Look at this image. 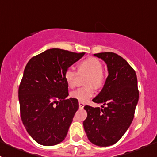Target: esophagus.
Segmentation results:
<instances>
[{
  "label": "esophagus",
  "mask_w": 157,
  "mask_h": 157,
  "mask_svg": "<svg viewBox=\"0 0 157 157\" xmlns=\"http://www.w3.org/2000/svg\"><path fill=\"white\" fill-rule=\"evenodd\" d=\"M79 107H80V109H83L84 107V103L81 102H79Z\"/></svg>",
  "instance_id": "esophagus-1"
}]
</instances>
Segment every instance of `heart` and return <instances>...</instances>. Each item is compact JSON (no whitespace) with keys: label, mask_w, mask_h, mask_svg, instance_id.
Instances as JSON below:
<instances>
[{"label":"heart","mask_w":157,"mask_h":157,"mask_svg":"<svg viewBox=\"0 0 157 157\" xmlns=\"http://www.w3.org/2000/svg\"><path fill=\"white\" fill-rule=\"evenodd\" d=\"M102 62L96 58H89L83 61L79 64V72L88 71L90 74L86 77L85 83L88 86L77 88L71 93V96L77 99L79 102H86L94 95V89L90 84H93L96 87L102 85L105 79L102 71ZM77 73L72 67H68L64 72V79L69 87H74L77 81Z\"/></svg>","instance_id":"b5f03b06"}]
</instances>
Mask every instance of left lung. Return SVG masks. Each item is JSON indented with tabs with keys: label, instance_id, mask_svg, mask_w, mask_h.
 Segmentation results:
<instances>
[{
	"label": "left lung",
	"instance_id": "obj_1",
	"mask_svg": "<svg viewBox=\"0 0 157 157\" xmlns=\"http://www.w3.org/2000/svg\"><path fill=\"white\" fill-rule=\"evenodd\" d=\"M93 55L106 64L109 75L100 93L93 99L102 104V109L85 105L87 117L83 124L91 143L108 147L118 142L132 122L139 99L137 79L134 69L117 54Z\"/></svg>",
	"mask_w": 157,
	"mask_h": 157
}]
</instances>
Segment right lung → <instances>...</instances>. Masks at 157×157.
Returning a JSON list of instances; mask_svg holds the SVG:
<instances>
[{
	"label": "right lung",
	"mask_w": 157,
	"mask_h": 157,
	"mask_svg": "<svg viewBox=\"0 0 157 157\" xmlns=\"http://www.w3.org/2000/svg\"><path fill=\"white\" fill-rule=\"evenodd\" d=\"M83 55L51 48L32 58L25 67L19 87L20 115L28 134L39 144L54 146L67 136L79 103L67 99L64 72Z\"/></svg>",
	"instance_id": "obj_1"
}]
</instances>
